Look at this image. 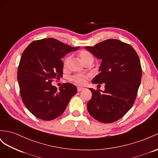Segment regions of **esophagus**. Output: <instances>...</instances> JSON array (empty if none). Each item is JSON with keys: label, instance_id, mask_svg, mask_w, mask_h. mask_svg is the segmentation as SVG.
Listing matches in <instances>:
<instances>
[{"label": "esophagus", "instance_id": "1", "mask_svg": "<svg viewBox=\"0 0 158 158\" xmlns=\"http://www.w3.org/2000/svg\"><path fill=\"white\" fill-rule=\"evenodd\" d=\"M85 89V88H83V87H77V91H81Z\"/></svg>", "mask_w": 158, "mask_h": 158}]
</instances>
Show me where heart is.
<instances>
[{"label": "heart", "instance_id": "b5f03b06", "mask_svg": "<svg viewBox=\"0 0 158 158\" xmlns=\"http://www.w3.org/2000/svg\"><path fill=\"white\" fill-rule=\"evenodd\" d=\"M78 55H79V59L83 63L87 61V60H94V56H93V55L91 53V52L88 51H86V50L81 51L78 53ZM69 59H70V56H67L66 57L64 58L63 60L64 65H66ZM87 76L83 74L75 75L71 77V80L73 81L77 85H83L87 81Z\"/></svg>", "mask_w": 158, "mask_h": 158}]
</instances>
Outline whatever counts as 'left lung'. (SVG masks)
<instances>
[{
    "label": "left lung",
    "instance_id": "obj_1",
    "mask_svg": "<svg viewBox=\"0 0 158 158\" xmlns=\"http://www.w3.org/2000/svg\"><path fill=\"white\" fill-rule=\"evenodd\" d=\"M85 48L102 60L99 73L92 83H105L104 91L89 89L92 97L87 110L99 122H114L134 103L142 76L139 56L130 44L117 39H107Z\"/></svg>",
    "mask_w": 158,
    "mask_h": 158
}]
</instances>
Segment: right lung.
Here are the masks:
<instances>
[{
    "instance_id": "1",
    "label": "right lung",
    "mask_w": 158,
    "mask_h": 158,
    "mask_svg": "<svg viewBox=\"0 0 158 158\" xmlns=\"http://www.w3.org/2000/svg\"><path fill=\"white\" fill-rule=\"evenodd\" d=\"M79 48L48 38L32 42L23 52L17 73L20 93L26 107L39 119L57 118L77 92L71 83L63 84L58 90L51 83L62 77L61 59Z\"/></svg>"
}]
</instances>
